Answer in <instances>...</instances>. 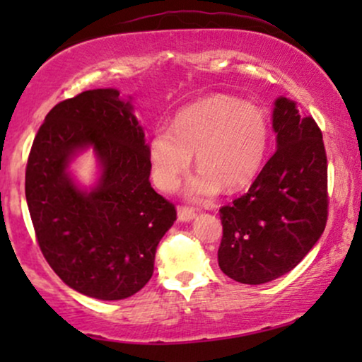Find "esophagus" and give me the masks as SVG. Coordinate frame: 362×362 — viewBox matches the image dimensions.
I'll use <instances>...</instances> for the list:
<instances>
[{
    "mask_svg": "<svg viewBox=\"0 0 362 362\" xmlns=\"http://www.w3.org/2000/svg\"><path fill=\"white\" fill-rule=\"evenodd\" d=\"M194 218H195L194 207H189V206L178 207V219H180V221H190V219Z\"/></svg>",
    "mask_w": 362,
    "mask_h": 362,
    "instance_id": "1",
    "label": "esophagus"
}]
</instances>
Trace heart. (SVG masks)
Here are the masks:
<instances>
[{
  "mask_svg": "<svg viewBox=\"0 0 362 362\" xmlns=\"http://www.w3.org/2000/svg\"><path fill=\"white\" fill-rule=\"evenodd\" d=\"M269 124L259 107L231 97H209L187 107L172 129L158 127L149 143L153 178L163 190L175 189L192 161L201 168L189 195L206 199L219 187H247L264 167Z\"/></svg>",
  "mask_w": 362,
  "mask_h": 362,
  "instance_id": "b5f03b06",
  "label": "heart"
}]
</instances>
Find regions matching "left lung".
Masks as SVG:
<instances>
[{
    "mask_svg": "<svg viewBox=\"0 0 362 362\" xmlns=\"http://www.w3.org/2000/svg\"><path fill=\"white\" fill-rule=\"evenodd\" d=\"M277 149L247 194L219 209V269L242 284H264L293 271L325 230L327 153L315 119L276 100Z\"/></svg>",
    "mask_w": 362,
    "mask_h": 362,
    "instance_id": "1",
    "label": "left lung"
}]
</instances>
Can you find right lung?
I'll list each match as a JSON object with an SVG mask.
<instances>
[{
  "mask_svg": "<svg viewBox=\"0 0 362 362\" xmlns=\"http://www.w3.org/2000/svg\"><path fill=\"white\" fill-rule=\"evenodd\" d=\"M93 146L103 177L91 193L65 168ZM151 160L131 103L112 88L88 90L54 105L37 132L25 197L44 259L62 282L97 300H124L146 286L160 240L177 209L149 184Z\"/></svg>",
  "mask_w": 362,
  "mask_h": 362,
  "instance_id": "obj_1",
  "label": "right lung"
}]
</instances>
